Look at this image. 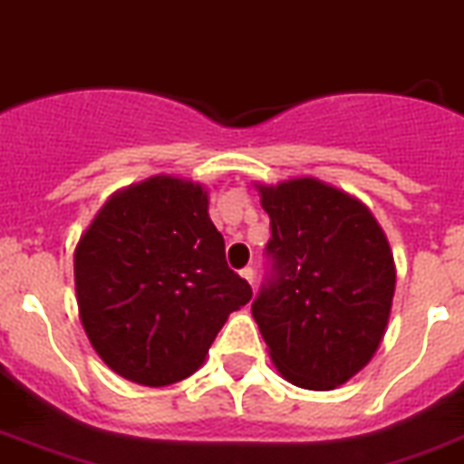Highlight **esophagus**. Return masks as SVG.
<instances>
[{"label": "esophagus", "instance_id": "obj_1", "mask_svg": "<svg viewBox=\"0 0 464 464\" xmlns=\"http://www.w3.org/2000/svg\"><path fill=\"white\" fill-rule=\"evenodd\" d=\"M240 276H243L250 285H255V269H252V266H245V269H240Z\"/></svg>", "mask_w": 464, "mask_h": 464}]
</instances>
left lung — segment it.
Here are the masks:
<instances>
[{
	"label": "left lung",
	"instance_id": "left-lung-1",
	"mask_svg": "<svg viewBox=\"0 0 464 464\" xmlns=\"http://www.w3.org/2000/svg\"><path fill=\"white\" fill-rule=\"evenodd\" d=\"M257 188L271 219V276L252 317L285 382L336 389L374 357L389 326L386 233L360 199L310 176Z\"/></svg>",
	"mask_w": 464,
	"mask_h": 464
}]
</instances>
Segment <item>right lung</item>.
I'll return each mask as SVG.
<instances>
[{
  "label": "right lung",
  "mask_w": 464,
  "mask_h": 464,
  "mask_svg": "<svg viewBox=\"0 0 464 464\" xmlns=\"http://www.w3.org/2000/svg\"><path fill=\"white\" fill-rule=\"evenodd\" d=\"M209 195L173 176L104 202L73 255L82 329L109 369L140 386L198 372L250 284L226 265Z\"/></svg>",
  "instance_id": "add662e5"
}]
</instances>
